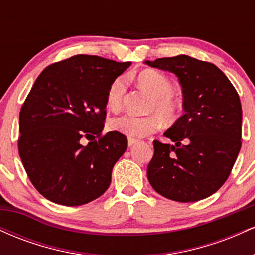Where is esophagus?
<instances>
[{"label": "esophagus", "instance_id": "esophagus-1", "mask_svg": "<svg viewBox=\"0 0 255 255\" xmlns=\"http://www.w3.org/2000/svg\"><path fill=\"white\" fill-rule=\"evenodd\" d=\"M137 142H139V140L137 139H133V137H129V139H128V146H129V147L137 144Z\"/></svg>", "mask_w": 255, "mask_h": 255}]
</instances>
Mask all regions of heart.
Instances as JSON below:
<instances>
[{
    "mask_svg": "<svg viewBox=\"0 0 255 255\" xmlns=\"http://www.w3.org/2000/svg\"><path fill=\"white\" fill-rule=\"evenodd\" d=\"M137 83L148 95L153 98L151 104V111H156L159 116L165 120L176 118L180 111L181 104L174 97V86L168 78L156 71H144L137 75ZM127 78L125 75L116 78L111 83L107 93V105L111 110H116L121 107L122 98L126 91ZM160 126L158 116H136L125 114L110 120L109 128L126 136L141 137L156 131Z\"/></svg>",
    "mask_w": 255,
    "mask_h": 255,
    "instance_id": "b5f03b06",
    "label": "heart"
}]
</instances>
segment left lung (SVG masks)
Segmentation results:
<instances>
[{
	"label": "left lung",
	"instance_id": "obj_1",
	"mask_svg": "<svg viewBox=\"0 0 255 255\" xmlns=\"http://www.w3.org/2000/svg\"><path fill=\"white\" fill-rule=\"evenodd\" d=\"M144 63L174 73L183 93L184 114L164 133L172 142L153 141L152 188L180 203L210 197L227 181L241 148L238 92L218 67L187 55Z\"/></svg>",
	"mask_w": 255,
	"mask_h": 255
}]
</instances>
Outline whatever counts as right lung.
Wrapping results in <instances>:
<instances>
[{
  "instance_id": "add662e5",
  "label": "right lung",
  "mask_w": 255,
  "mask_h": 255,
  "mask_svg": "<svg viewBox=\"0 0 255 255\" xmlns=\"http://www.w3.org/2000/svg\"><path fill=\"white\" fill-rule=\"evenodd\" d=\"M130 62L75 55L40 73L19 116V154L32 184L55 204L101 197L127 148L118 131L102 135L108 89Z\"/></svg>"
}]
</instances>
